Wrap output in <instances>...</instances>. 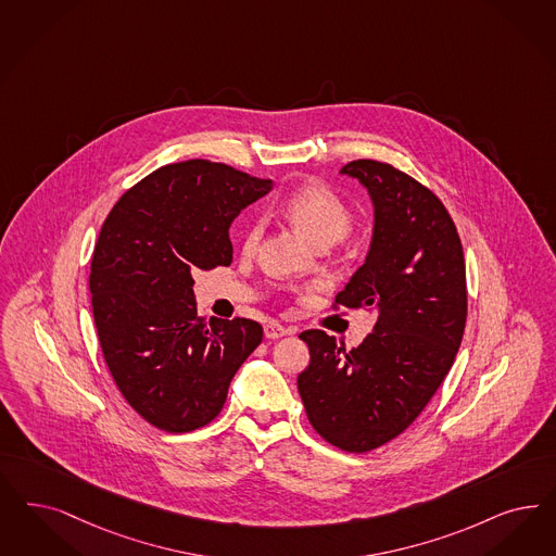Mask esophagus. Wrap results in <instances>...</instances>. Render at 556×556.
Masks as SVG:
<instances>
[{
  "label": "esophagus",
  "instance_id": "34e87169",
  "mask_svg": "<svg viewBox=\"0 0 556 556\" xmlns=\"http://www.w3.org/2000/svg\"><path fill=\"white\" fill-rule=\"evenodd\" d=\"M288 334V328L279 323H267L265 325V337L267 339H281Z\"/></svg>",
  "mask_w": 556,
  "mask_h": 556
}]
</instances>
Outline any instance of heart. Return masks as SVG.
<instances>
[{
  "instance_id": "obj_1",
  "label": "heart",
  "mask_w": 556,
  "mask_h": 556,
  "mask_svg": "<svg viewBox=\"0 0 556 556\" xmlns=\"http://www.w3.org/2000/svg\"><path fill=\"white\" fill-rule=\"evenodd\" d=\"M279 211L314 247L339 242L353 226V215L345 201L330 187H326L325 182H306L293 189L279 203ZM263 215H252L242 233L244 249H254L263 236Z\"/></svg>"
}]
</instances>
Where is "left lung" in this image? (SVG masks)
<instances>
[{
	"instance_id": "8db88e82",
	"label": "left lung",
	"mask_w": 556,
	"mask_h": 556,
	"mask_svg": "<svg viewBox=\"0 0 556 556\" xmlns=\"http://www.w3.org/2000/svg\"><path fill=\"white\" fill-rule=\"evenodd\" d=\"M341 173L369 191L376 222L365 263L332 309H378V320L351 351L325 330H304L309 365L298 390L323 440L364 454L399 438L454 364L468 312L466 265L456 224L431 189L378 160H353Z\"/></svg>"
}]
</instances>
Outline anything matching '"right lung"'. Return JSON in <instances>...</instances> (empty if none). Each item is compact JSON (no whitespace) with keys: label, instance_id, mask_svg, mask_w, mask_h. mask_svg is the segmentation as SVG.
<instances>
[{"label":"right lung","instance_id":"add662e5","mask_svg":"<svg viewBox=\"0 0 556 556\" xmlns=\"http://www.w3.org/2000/svg\"><path fill=\"white\" fill-rule=\"evenodd\" d=\"M270 185L187 160L139 180L102 224L90 267L98 341L123 399L162 431L213 421L263 341L249 318H199L192 273L231 265L230 224Z\"/></svg>","mask_w":556,"mask_h":556}]
</instances>
